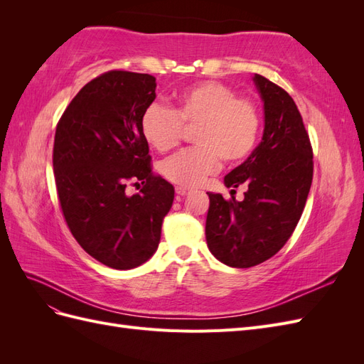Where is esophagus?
Listing matches in <instances>:
<instances>
[{
  "mask_svg": "<svg viewBox=\"0 0 364 364\" xmlns=\"http://www.w3.org/2000/svg\"><path fill=\"white\" fill-rule=\"evenodd\" d=\"M190 193H191V190L186 188V186H176V194L186 196V194H190Z\"/></svg>",
  "mask_w": 364,
  "mask_h": 364,
  "instance_id": "esophagus-1",
  "label": "esophagus"
}]
</instances>
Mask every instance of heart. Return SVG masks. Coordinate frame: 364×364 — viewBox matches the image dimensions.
<instances>
[{
    "label": "heart",
    "instance_id": "1",
    "mask_svg": "<svg viewBox=\"0 0 364 364\" xmlns=\"http://www.w3.org/2000/svg\"><path fill=\"white\" fill-rule=\"evenodd\" d=\"M195 129L196 147L161 164V173L179 186L200 185L218 167L245 161L257 146L261 129L258 105L237 95L232 86L208 80L176 97L174 106H149L141 117L142 138L159 153L179 146L185 129Z\"/></svg>",
    "mask_w": 364,
    "mask_h": 364
}]
</instances>
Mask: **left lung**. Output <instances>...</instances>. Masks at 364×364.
<instances>
[{
	"label": "left lung",
	"instance_id": "left-lung-1",
	"mask_svg": "<svg viewBox=\"0 0 364 364\" xmlns=\"http://www.w3.org/2000/svg\"><path fill=\"white\" fill-rule=\"evenodd\" d=\"M253 80L264 100L262 141L225 176L228 188L247 186L245 200L208 193V247L237 269L258 266L284 247L299 223L313 181V147L294 100L266 77L255 74Z\"/></svg>",
	"mask_w": 364,
	"mask_h": 364
}]
</instances>
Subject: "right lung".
<instances>
[{
  "instance_id": "add662e5",
  "label": "right lung",
  "mask_w": 364,
  "mask_h": 364,
  "mask_svg": "<svg viewBox=\"0 0 364 364\" xmlns=\"http://www.w3.org/2000/svg\"><path fill=\"white\" fill-rule=\"evenodd\" d=\"M155 90L150 74L103 73L73 98L54 135L53 168L65 222L86 253L117 270L135 269L156 252L174 199L173 185L153 173L139 129ZM132 181L143 186L127 196Z\"/></svg>"
}]
</instances>
